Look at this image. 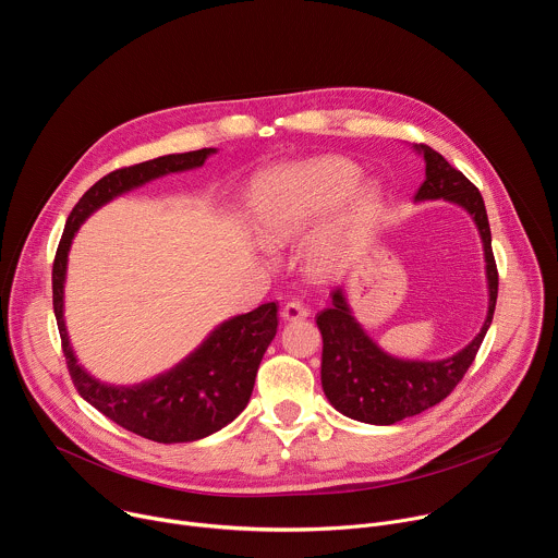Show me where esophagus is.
<instances>
[{
    "label": "esophagus",
    "instance_id": "1",
    "mask_svg": "<svg viewBox=\"0 0 558 558\" xmlns=\"http://www.w3.org/2000/svg\"><path fill=\"white\" fill-rule=\"evenodd\" d=\"M282 317H284V320H289V323L304 320V317H308V306L302 304L300 300H289L282 306Z\"/></svg>",
    "mask_w": 558,
    "mask_h": 558
}]
</instances>
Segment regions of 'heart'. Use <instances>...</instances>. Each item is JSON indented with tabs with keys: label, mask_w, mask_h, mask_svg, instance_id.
<instances>
[{
	"label": "heart",
	"mask_w": 558,
	"mask_h": 558,
	"mask_svg": "<svg viewBox=\"0 0 558 558\" xmlns=\"http://www.w3.org/2000/svg\"><path fill=\"white\" fill-rule=\"evenodd\" d=\"M362 179V170L347 158L327 156L302 166H289L265 174L256 185V227L265 243L282 245L300 235L315 218H320ZM377 187L366 185L357 194L349 216L325 233L311 252L313 269L323 271L338 260L344 233L360 222L377 203Z\"/></svg>",
	"instance_id": "1"
}]
</instances>
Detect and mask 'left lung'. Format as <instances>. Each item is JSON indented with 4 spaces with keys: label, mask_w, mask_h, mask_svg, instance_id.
Masks as SVG:
<instances>
[{
    "label": "left lung",
    "mask_w": 558,
    "mask_h": 558,
    "mask_svg": "<svg viewBox=\"0 0 558 558\" xmlns=\"http://www.w3.org/2000/svg\"><path fill=\"white\" fill-rule=\"evenodd\" d=\"M417 149L424 151L426 181L417 190L415 201L446 198L468 209L474 218L486 252L490 304L484 329L463 351L439 362H407L386 355L355 323L342 291H333V304L315 317L317 329L323 333L325 395L342 415L379 426L420 415L446 400L474 362L493 323L499 293L493 235L480 190L433 147L420 145Z\"/></svg>",
    "instance_id": "obj_1"
}]
</instances>
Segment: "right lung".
<instances>
[{"label":"right lung","instance_id":"1","mask_svg":"<svg viewBox=\"0 0 558 558\" xmlns=\"http://www.w3.org/2000/svg\"><path fill=\"white\" fill-rule=\"evenodd\" d=\"M211 151V147H203L185 154H168L106 174L72 207L52 265V306L74 388L114 424L158 444L203 439L245 411L260 360L278 331V304L267 302L245 315L231 317L198 351L161 377L132 388L108 386L76 364L68 342L63 325L68 250L78 225L104 203L163 174L201 168Z\"/></svg>","mask_w":558,"mask_h":558}]
</instances>
